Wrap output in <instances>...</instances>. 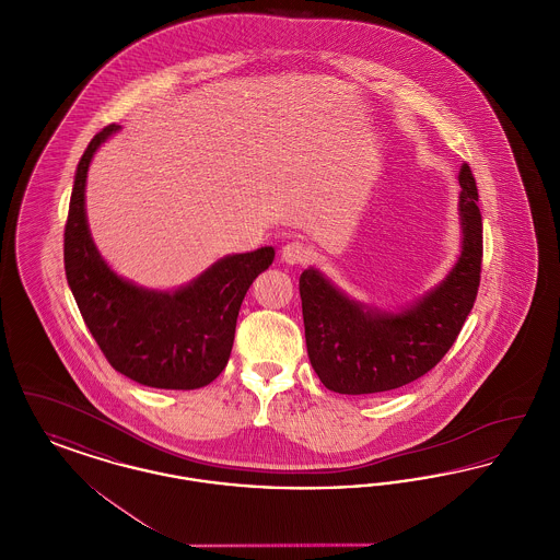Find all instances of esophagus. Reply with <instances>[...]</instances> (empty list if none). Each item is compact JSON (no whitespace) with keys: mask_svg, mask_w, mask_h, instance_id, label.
<instances>
[{"mask_svg":"<svg viewBox=\"0 0 560 560\" xmlns=\"http://www.w3.org/2000/svg\"><path fill=\"white\" fill-rule=\"evenodd\" d=\"M308 256H311L308 247L300 241H290L281 247V260L285 265H292V267L293 265H304L308 260Z\"/></svg>","mask_w":560,"mask_h":560,"instance_id":"1","label":"esophagus"}]
</instances>
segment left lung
Returning a JSON list of instances; mask_svg holds the SVG:
<instances>
[{
    "mask_svg": "<svg viewBox=\"0 0 560 560\" xmlns=\"http://www.w3.org/2000/svg\"><path fill=\"white\" fill-rule=\"evenodd\" d=\"M462 252L450 275L399 313L350 300L317 268L300 275L304 336L313 370L340 395H377L430 372L453 347L480 283L482 218L468 163L459 170Z\"/></svg>",
    "mask_w": 560,
    "mask_h": 560,
    "instance_id": "obj_1",
    "label": "left lung"
}]
</instances>
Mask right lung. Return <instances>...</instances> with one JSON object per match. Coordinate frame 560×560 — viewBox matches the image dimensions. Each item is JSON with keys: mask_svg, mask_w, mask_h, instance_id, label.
<instances>
[{"mask_svg": "<svg viewBox=\"0 0 560 560\" xmlns=\"http://www.w3.org/2000/svg\"><path fill=\"white\" fill-rule=\"evenodd\" d=\"M117 130L110 124L96 133L75 172L65 224L69 288L113 370L151 388L208 386L229 363L241 302L272 265L275 249L226 256L174 292L147 290L113 272L88 229L85 178L94 153Z\"/></svg>", "mask_w": 560, "mask_h": 560, "instance_id": "obj_1", "label": "right lung"}]
</instances>
